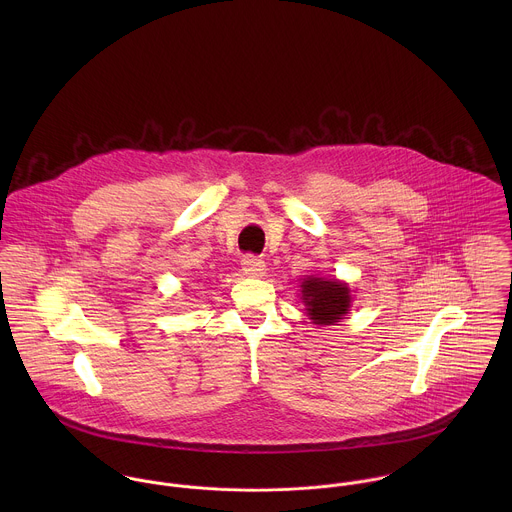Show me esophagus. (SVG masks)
<instances>
[{"mask_svg": "<svg viewBox=\"0 0 512 512\" xmlns=\"http://www.w3.org/2000/svg\"><path fill=\"white\" fill-rule=\"evenodd\" d=\"M242 272L252 278H260L266 274V262L258 256H244L242 258Z\"/></svg>", "mask_w": 512, "mask_h": 512, "instance_id": "obj_1", "label": "esophagus"}]
</instances>
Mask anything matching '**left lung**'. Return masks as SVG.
<instances>
[{"label":"left lung","mask_w":512,"mask_h":512,"mask_svg":"<svg viewBox=\"0 0 512 512\" xmlns=\"http://www.w3.org/2000/svg\"><path fill=\"white\" fill-rule=\"evenodd\" d=\"M307 315L315 325H335L349 311L351 295L349 288L335 280L307 278L301 284Z\"/></svg>","instance_id":"obj_1"}]
</instances>
